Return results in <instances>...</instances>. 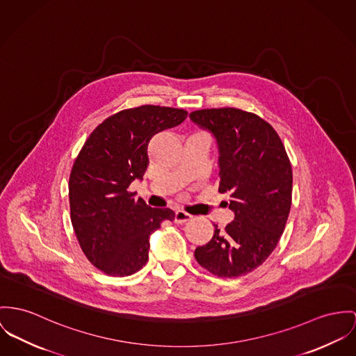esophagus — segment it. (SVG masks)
Segmentation results:
<instances>
[{
	"label": "esophagus",
	"mask_w": 356,
	"mask_h": 356,
	"mask_svg": "<svg viewBox=\"0 0 356 356\" xmlns=\"http://www.w3.org/2000/svg\"><path fill=\"white\" fill-rule=\"evenodd\" d=\"M192 216H190L188 213H186V211H183V210H177L176 213H175V222L176 223H186V222H188V220H191Z\"/></svg>",
	"instance_id": "34e87169"
}]
</instances>
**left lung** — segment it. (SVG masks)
Segmentation results:
<instances>
[{
	"label": "left lung",
	"mask_w": 356,
	"mask_h": 356,
	"mask_svg": "<svg viewBox=\"0 0 356 356\" xmlns=\"http://www.w3.org/2000/svg\"><path fill=\"white\" fill-rule=\"evenodd\" d=\"M192 122L218 146L219 188L229 195L234 219L195 249L209 273L237 277L252 273L274 252L291 207L293 170L274 127L237 108L193 111Z\"/></svg>",
	"instance_id": "obj_1"
}]
</instances>
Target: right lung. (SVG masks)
I'll return each mask as SVG.
<instances>
[{
	"mask_svg": "<svg viewBox=\"0 0 356 356\" xmlns=\"http://www.w3.org/2000/svg\"><path fill=\"white\" fill-rule=\"evenodd\" d=\"M188 112L160 106L120 111L86 139L69 179L70 218L88 260L104 274L129 276L149 259L150 234L173 220L129 191L149 165V142L183 123Z\"/></svg>",
	"mask_w": 356,
	"mask_h": 356,
	"instance_id": "right-lung-1",
	"label": "right lung"
}]
</instances>
